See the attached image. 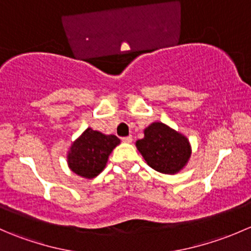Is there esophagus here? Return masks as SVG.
I'll list each match as a JSON object with an SVG mask.
<instances>
[{
    "instance_id": "1",
    "label": "esophagus",
    "mask_w": 251,
    "mask_h": 251,
    "mask_svg": "<svg viewBox=\"0 0 251 251\" xmlns=\"http://www.w3.org/2000/svg\"><path fill=\"white\" fill-rule=\"evenodd\" d=\"M121 141H123L124 143H131V142H132V136H126V137H123L121 138Z\"/></svg>"
}]
</instances>
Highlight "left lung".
<instances>
[{"instance_id":"obj_1","label":"left lung","mask_w":251,"mask_h":251,"mask_svg":"<svg viewBox=\"0 0 251 251\" xmlns=\"http://www.w3.org/2000/svg\"><path fill=\"white\" fill-rule=\"evenodd\" d=\"M136 147L147 164L163 174L178 173L191 156L188 140L163 123L148 126L144 138L136 142Z\"/></svg>"}]
</instances>
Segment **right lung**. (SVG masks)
<instances>
[{
	"mask_svg": "<svg viewBox=\"0 0 251 251\" xmlns=\"http://www.w3.org/2000/svg\"><path fill=\"white\" fill-rule=\"evenodd\" d=\"M120 143L116 136H105L87 128L73 143L68 154V164L78 176L93 178L105 168L111 151Z\"/></svg>",
	"mask_w": 251,
	"mask_h": 251,
	"instance_id": "obj_1",
	"label": "right lung"
}]
</instances>
